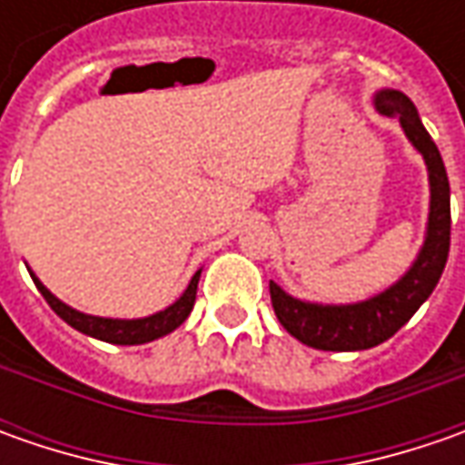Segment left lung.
<instances>
[{
  "label": "left lung",
  "instance_id": "left-lung-1",
  "mask_svg": "<svg viewBox=\"0 0 465 465\" xmlns=\"http://www.w3.org/2000/svg\"><path fill=\"white\" fill-rule=\"evenodd\" d=\"M372 105L385 116L399 118L403 134L427 165V181H430L427 230L417 259L411 261V266L401 277L391 287H385L383 292L360 302H347V305L311 302L284 292L277 282H269L272 305L279 323L297 341L323 351H360V349L378 347L385 339H391L420 311L421 302L432 295L450 251V183L438 144L427 134L417 114V105L401 90L393 87L378 90L372 95Z\"/></svg>",
  "mask_w": 465,
  "mask_h": 465
}]
</instances>
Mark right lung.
Here are the masks:
<instances>
[{
	"label": "right lung",
	"mask_w": 465,
	"mask_h": 465,
	"mask_svg": "<svg viewBox=\"0 0 465 465\" xmlns=\"http://www.w3.org/2000/svg\"><path fill=\"white\" fill-rule=\"evenodd\" d=\"M30 277L35 282L38 292L45 297V302L51 305V311L56 312L62 321H66L72 329H77L84 336L100 339V341H108V344L134 347V344H147V341H154L160 336H168V333H173V331L186 321L188 312L193 311V302H196V287H199L202 269L191 277L188 287L183 290V295L178 297L173 305H168L165 311L153 312V315H144V318H103V315H87V312L74 311L72 305L62 302L33 272H30Z\"/></svg>",
	"instance_id": "1"
}]
</instances>
